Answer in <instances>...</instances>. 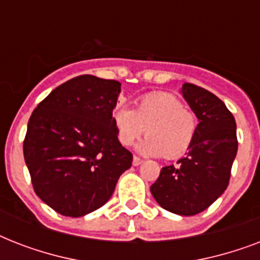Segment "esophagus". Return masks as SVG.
Segmentation results:
<instances>
[{
    "instance_id": "obj_1",
    "label": "esophagus",
    "mask_w": 260,
    "mask_h": 260,
    "mask_svg": "<svg viewBox=\"0 0 260 260\" xmlns=\"http://www.w3.org/2000/svg\"><path fill=\"white\" fill-rule=\"evenodd\" d=\"M143 160L140 158H138V156H134V162H132V165L134 166H139V165H142Z\"/></svg>"
}]
</instances>
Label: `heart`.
<instances>
[{"label":"heart","mask_w":260,"mask_h":260,"mask_svg":"<svg viewBox=\"0 0 260 260\" xmlns=\"http://www.w3.org/2000/svg\"><path fill=\"white\" fill-rule=\"evenodd\" d=\"M112 120L124 146H131L146 131L148 135L138 143L136 150L147 156L165 154L166 158H177L189 150L197 129L194 114L167 93L144 95L136 102V109L116 106Z\"/></svg>","instance_id":"heart-1"}]
</instances>
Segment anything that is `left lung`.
I'll use <instances>...</instances> for the list:
<instances>
[{"instance_id":"left-lung-1","label":"left lung","mask_w":260,"mask_h":260,"mask_svg":"<svg viewBox=\"0 0 260 260\" xmlns=\"http://www.w3.org/2000/svg\"><path fill=\"white\" fill-rule=\"evenodd\" d=\"M182 97L198 118L185 158L165 166L151 194L163 209L194 216L209 208L224 191L238 154L236 121L225 104L208 90L183 83Z\"/></svg>"}]
</instances>
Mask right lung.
<instances>
[{"label": "right lung", "instance_id": "1", "mask_svg": "<svg viewBox=\"0 0 260 260\" xmlns=\"http://www.w3.org/2000/svg\"><path fill=\"white\" fill-rule=\"evenodd\" d=\"M121 83L79 75L34 110L24 159L35 193L55 212L82 217L109 201L132 154L118 142L112 112Z\"/></svg>", "mask_w": 260, "mask_h": 260}]
</instances>
